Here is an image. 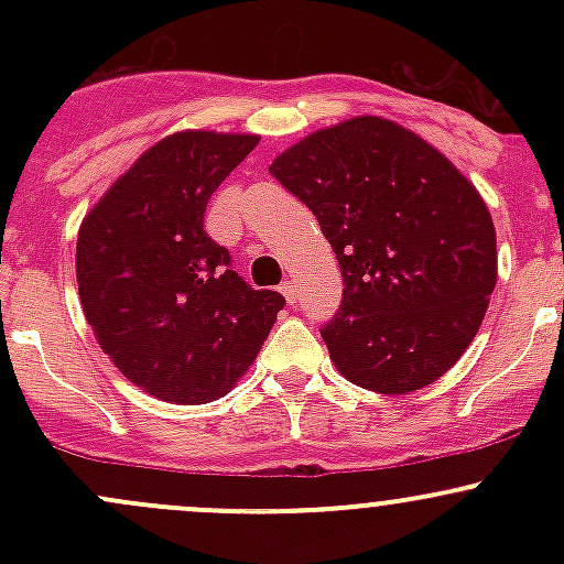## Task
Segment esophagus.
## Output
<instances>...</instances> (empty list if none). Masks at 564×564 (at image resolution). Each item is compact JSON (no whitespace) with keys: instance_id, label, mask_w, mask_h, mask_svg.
<instances>
[{"instance_id":"obj_1","label":"esophagus","mask_w":564,"mask_h":564,"mask_svg":"<svg viewBox=\"0 0 564 564\" xmlns=\"http://www.w3.org/2000/svg\"><path fill=\"white\" fill-rule=\"evenodd\" d=\"M278 289H281V294H283V297L289 300V305H294V303H297V286H294L292 281H283L281 286H278Z\"/></svg>"}]
</instances>
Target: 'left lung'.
I'll use <instances>...</instances> for the list:
<instances>
[{"label":"left lung","mask_w":564,"mask_h":564,"mask_svg":"<svg viewBox=\"0 0 564 564\" xmlns=\"http://www.w3.org/2000/svg\"><path fill=\"white\" fill-rule=\"evenodd\" d=\"M270 174L316 215L338 259L344 300L322 327L335 368L384 395L451 371L497 286V231L475 185L382 117L316 130Z\"/></svg>","instance_id":"8db88e82"}]
</instances>
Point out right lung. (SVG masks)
I'll use <instances>...</instances> for the list:
<instances>
[{
    "mask_svg": "<svg viewBox=\"0 0 564 564\" xmlns=\"http://www.w3.org/2000/svg\"><path fill=\"white\" fill-rule=\"evenodd\" d=\"M259 135L182 130L128 169L78 229L84 316L124 379L169 403L226 395L286 305L231 270L204 209Z\"/></svg>",
    "mask_w": 564,
    "mask_h": 564,
    "instance_id": "right-lung-1",
    "label": "right lung"
}]
</instances>
